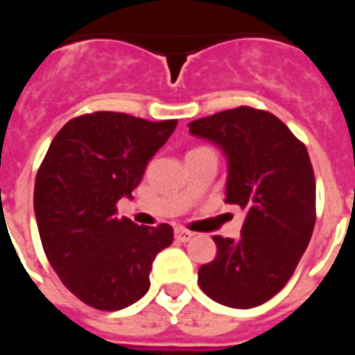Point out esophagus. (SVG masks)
Masks as SVG:
<instances>
[{
    "label": "esophagus",
    "mask_w": 355,
    "mask_h": 355,
    "mask_svg": "<svg viewBox=\"0 0 355 355\" xmlns=\"http://www.w3.org/2000/svg\"><path fill=\"white\" fill-rule=\"evenodd\" d=\"M175 238L184 243V241H190L193 238V234L190 230H186V228H175Z\"/></svg>",
    "instance_id": "esophagus-1"
}]
</instances>
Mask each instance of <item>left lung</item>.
Wrapping results in <instances>:
<instances>
[{"instance_id":"left-lung-1","label":"left lung","mask_w":355,"mask_h":355,"mask_svg":"<svg viewBox=\"0 0 355 355\" xmlns=\"http://www.w3.org/2000/svg\"><path fill=\"white\" fill-rule=\"evenodd\" d=\"M228 159L226 203L247 211L239 239L215 236L201 291L230 308L264 304L285 287L312 238L315 178L308 150L274 114L249 106L188 125Z\"/></svg>"}]
</instances>
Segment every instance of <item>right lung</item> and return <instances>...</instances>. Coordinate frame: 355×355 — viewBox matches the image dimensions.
I'll list each match as a JSON object with an SVG mask.
<instances>
[{"label": "right lung", "instance_id": "right-lung-1", "mask_svg": "<svg viewBox=\"0 0 355 355\" xmlns=\"http://www.w3.org/2000/svg\"><path fill=\"white\" fill-rule=\"evenodd\" d=\"M177 119L148 121L121 112L73 117L40 165L34 211L43 251L66 289L96 310L116 312L150 289L155 254L173 243L169 224L117 218Z\"/></svg>", "mask_w": 355, "mask_h": 355}]
</instances>
